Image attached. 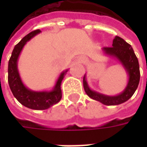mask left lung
I'll return each mask as SVG.
<instances>
[{"instance_id": "8db88e82", "label": "left lung", "mask_w": 147, "mask_h": 147, "mask_svg": "<svg viewBox=\"0 0 147 147\" xmlns=\"http://www.w3.org/2000/svg\"><path fill=\"white\" fill-rule=\"evenodd\" d=\"M105 52L108 55H113L120 60L122 64L125 67L126 70L129 75V81L127 83V88L121 94L115 96H108L102 94L97 93L90 90L88 88V83L85 80V77L83 78V88L86 93L89 97L93 100H98L102 104L106 105H119L127 101L133 96L135 91L138 87L140 81V69H139L138 59L133 51L131 45L126 42L123 38L116 36L113 41L112 47H105L103 49Z\"/></svg>"}]
</instances>
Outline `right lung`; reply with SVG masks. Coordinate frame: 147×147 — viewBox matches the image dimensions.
Wrapping results in <instances>:
<instances>
[{"instance_id": "obj_1", "label": "right lung", "mask_w": 147, "mask_h": 147, "mask_svg": "<svg viewBox=\"0 0 147 147\" xmlns=\"http://www.w3.org/2000/svg\"><path fill=\"white\" fill-rule=\"evenodd\" d=\"M39 29L34 30L26 35L20 42L18 43L12 51V55L9 58L8 65V82L9 86L14 97L18 101L26 107L32 110H47L51 105L58 103L62 97L61 92V82L67 71L63 72L59 76L55 87L51 92H32L24 87L20 79L18 69H17V60L20 51L23 49L25 43L29 41L32 37L40 32Z\"/></svg>"}]
</instances>
